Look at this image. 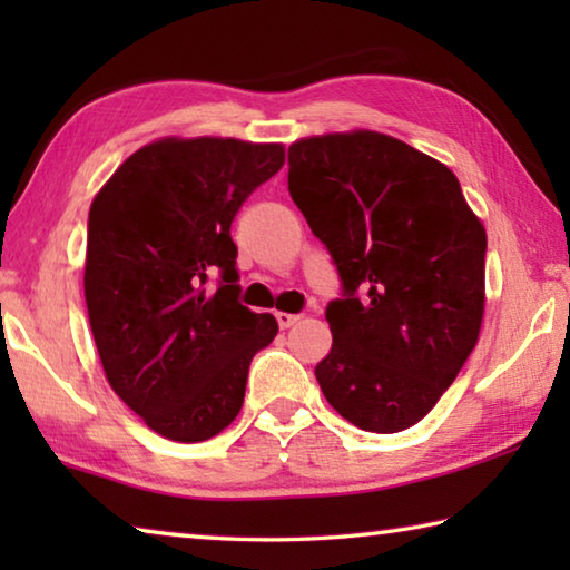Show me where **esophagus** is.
<instances>
[{"mask_svg": "<svg viewBox=\"0 0 570 570\" xmlns=\"http://www.w3.org/2000/svg\"><path fill=\"white\" fill-rule=\"evenodd\" d=\"M276 322L282 330H288V326H294L302 322V314H286V312H276Z\"/></svg>", "mask_w": 570, "mask_h": 570, "instance_id": "1", "label": "esophagus"}]
</instances>
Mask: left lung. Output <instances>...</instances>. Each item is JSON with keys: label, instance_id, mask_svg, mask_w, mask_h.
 <instances>
[{"label": "left lung", "instance_id": "8db88e82", "mask_svg": "<svg viewBox=\"0 0 570 570\" xmlns=\"http://www.w3.org/2000/svg\"><path fill=\"white\" fill-rule=\"evenodd\" d=\"M288 193L344 284L314 370L326 402L366 432L412 428L478 344L485 226L455 173L374 130L292 142Z\"/></svg>", "mask_w": 570, "mask_h": 570}]
</instances>
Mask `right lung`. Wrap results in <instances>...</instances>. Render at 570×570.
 <instances>
[{
  "mask_svg": "<svg viewBox=\"0 0 570 570\" xmlns=\"http://www.w3.org/2000/svg\"><path fill=\"white\" fill-rule=\"evenodd\" d=\"M284 166L282 142L160 138L90 206L85 302L112 392L158 435L204 442L236 420L272 314L238 304L230 220ZM218 267L222 286L203 284Z\"/></svg>",
  "mask_w": 570,
  "mask_h": 570,
  "instance_id": "add662e5",
  "label": "right lung"
}]
</instances>
